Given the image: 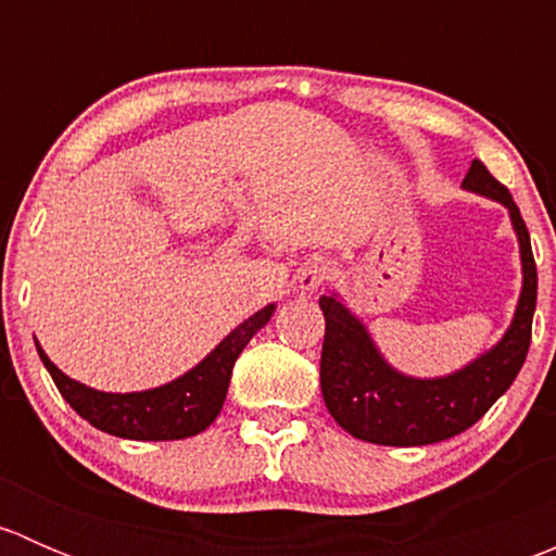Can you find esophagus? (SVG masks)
I'll return each instance as SVG.
<instances>
[{
	"label": "esophagus",
	"instance_id": "obj_1",
	"mask_svg": "<svg viewBox=\"0 0 556 556\" xmlns=\"http://www.w3.org/2000/svg\"><path fill=\"white\" fill-rule=\"evenodd\" d=\"M330 274H333L330 263H325V261H319V257H314V261H309L304 268H301L299 282H301V288L309 290V293H314V290H317L319 285L328 282Z\"/></svg>",
	"mask_w": 556,
	"mask_h": 556
}]
</instances>
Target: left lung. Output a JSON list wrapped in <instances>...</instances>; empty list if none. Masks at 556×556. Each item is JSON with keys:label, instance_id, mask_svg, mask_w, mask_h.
Here are the masks:
<instances>
[{"label": "left lung", "instance_id": "1", "mask_svg": "<svg viewBox=\"0 0 556 556\" xmlns=\"http://www.w3.org/2000/svg\"><path fill=\"white\" fill-rule=\"evenodd\" d=\"M463 188L501 201L511 215L521 255V293L506 336L459 371L439 379H414L395 371L377 350L366 325L336 295H323L325 341L319 387L330 417L355 439L382 446L439 444L479 422L514 384L532 336L538 271L530 233L506 185L481 161L470 164Z\"/></svg>", "mask_w": 556, "mask_h": 556}]
</instances>
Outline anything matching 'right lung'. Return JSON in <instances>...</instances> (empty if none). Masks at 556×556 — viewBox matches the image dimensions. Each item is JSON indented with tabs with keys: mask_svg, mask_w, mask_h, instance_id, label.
<instances>
[{
	"mask_svg": "<svg viewBox=\"0 0 556 556\" xmlns=\"http://www.w3.org/2000/svg\"><path fill=\"white\" fill-rule=\"evenodd\" d=\"M277 306L268 304L231 330L204 361L169 384L142 392H102L66 377L50 363L37 344L39 361L45 363L64 401L83 419L104 433L131 441H177L190 439L215 422L226 401L228 382L237 357L250 344L252 336L271 319Z\"/></svg>",
	"mask_w": 556,
	"mask_h": 556,
	"instance_id": "1",
	"label": "right lung"
}]
</instances>
